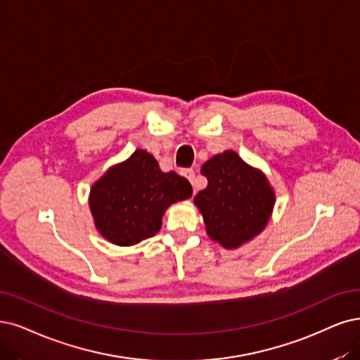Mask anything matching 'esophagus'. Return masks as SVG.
I'll return each instance as SVG.
<instances>
[{
    "label": "esophagus",
    "instance_id": "obj_1",
    "mask_svg": "<svg viewBox=\"0 0 360 360\" xmlns=\"http://www.w3.org/2000/svg\"><path fill=\"white\" fill-rule=\"evenodd\" d=\"M182 175L187 178L193 185H194V178H195V173H194V170L193 169H187V170H184L182 172Z\"/></svg>",
    "mask_w": 360,
    "mask_h": 360
}]
</instances>
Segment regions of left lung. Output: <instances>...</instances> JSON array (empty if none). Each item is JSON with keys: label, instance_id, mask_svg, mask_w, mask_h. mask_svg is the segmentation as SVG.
<instances>
[{"label": "left lung", "instance_id": "8db88e82", "mask_svg": "<svg viewBox=\"0 0 360 360\" xmlns=\"http://www.w3.org/2000/svg\"><path fill=\"white\" fill-rule=\"evenodd\" d=\"M207 187L194 197L212 240L233 249L258 236L269 222L274 193L262 173L234 151H224L202 166Z\"/></svg>", "mask_w": 360, "mask_h": 360}]
</instances>
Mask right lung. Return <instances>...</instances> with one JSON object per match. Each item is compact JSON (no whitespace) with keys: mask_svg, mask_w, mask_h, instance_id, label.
Listing matches in <instances>:
<instances>
[{"mask_svg":"<svg viewBox=\"0 0 360 360\" xmlns=\"http://www.w3.org/2000/svg\"><path fill=\"white\" fill-rule=\"evenodd\" d=\"M191 194L188 179L162 172L150 153L136 150L93 185L89 203L96 229L106 240L131 246L155 236L165 210Z\"/></svg>","mask_w":360,"mask_h":360,"instance_id":"add662e5","label":"right lung"}]
</instances>
